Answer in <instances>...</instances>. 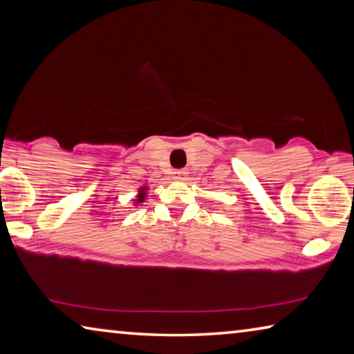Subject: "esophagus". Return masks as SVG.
Masks as SVG:
<instances>
[{"label": "esophagus", "mask_w": 354, "mask_h": 354, "mask_svg": "<svg viewBox=\"0 0 354 354\" xmlns=\"http://www.w3.org/2000/svg\"><path fill=\"white\" fill-rule=\"evenodd\" d=\"M185 175H187V171H185V170H176V171H173V178H176V179H183Z\"/></svg>", "instance_id": "1"}]
</instances>
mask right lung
I'll return each instance as SVG.
<instances>
[{"label": "right lung", "instance_id": "1", "mask_svg": "<svg viewBox=\"0 0 354 354\" xmlns=\"http://www.w3.org/2000/svg\"><path fill=\"white\" fill-rule=\"evenodd\" d=\"M140 192H142V194L139 195V200H137V201H143V198H145V189H142Z\"/></svg>", "mask_w": 354, "mask_h": 354}]
</instances>
